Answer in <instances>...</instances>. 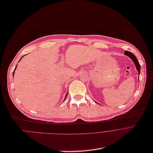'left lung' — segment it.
<instances>
[{
    "label": "left lung",
    "instance_id": "left-lung-1",
    "mask_svg": "<svg viewBox=\"0 0 153 153\" xmlns=\"http://www.w3.org/2000/svg\"><path fill=\"white\" fill-rule=\"evenodd\" d=\"M124 55L129 56L132 59L134 64L135 65L136 69L138 71V75H139L138 78H139V75H140V64H139V63L138 62L137 58L136 57V56L132 52H131L130 51H125Z\"/></svg>",
    "mask_w": 153,
    "mask_h": 153
}]
</instances>
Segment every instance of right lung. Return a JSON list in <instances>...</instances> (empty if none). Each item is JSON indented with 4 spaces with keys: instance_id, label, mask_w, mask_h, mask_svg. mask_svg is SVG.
I'll list each match as a JSON object with an SVG mask.
<instances>
[{
    "instance_id": "add662e5",
    "label": "right lung",
    "mask_w": 153,
    "mask_h": 153,
    "mask_svg": "<svg viewBox=\"0 0 153 153\" xmlns=\"http://www.w3.org/2000/svg\"><path fill=\"white\" fill-rule=\"evenodd\" d=\"M23 56H24V55H23V56H22V58H20V60H19V62H20V60H21V59H22V58H23ZM17 66H16V68H15V69H14V72H13V76H14V72H15V70H16V68H17ZM68 93H67V94H66V97H65V100H64V101H65V99H66V97H67V96H68Z\"/></svg>"
}]
</instances>
